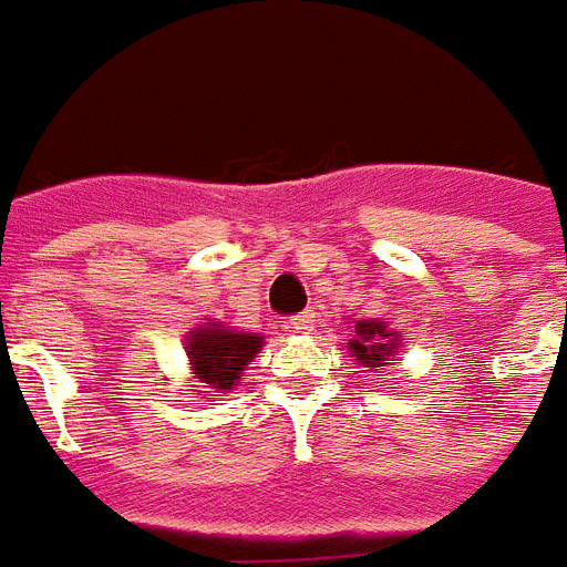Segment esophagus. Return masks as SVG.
Instances as JSON below:
<instances>
[{
  "label": "esophagus",
  "instance_id": "34e87169",
  "mask_svg": "<svg viewBox=\"0 0 567 567\" xmlns=\"http://www.w3.org/2000/svg\"><path fill=\"white\" fill-rule=\"evenodd\" d=\"M313 313L311 311H305V313H297V317H290L288 319V328H293L297 333H311L313 331Z\"/></svg>",
  "mask_w": 567,
  "mask_h": 567
}]
</instances>
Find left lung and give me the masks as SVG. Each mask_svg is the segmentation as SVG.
<instances>
[{"label": "left lung", "mask_w": 567, "mask_h": 567, "mask_svg": "<svg viewBox=\"0 0 567 567\" xmlns=\"http://www.w3.org/2000/svg\"><path fill=\"white\" fill-rule=\"evenodd\" d=\"M348 348H351V353L362 365L382 373V368L391 365L396 351H400V339H396L393 331H388L385 322L362 319V322H357V339H351Z\"/></svg>", "instance_id": "obj_1"}]
</instances>
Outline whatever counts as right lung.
<instances>
[{"mask_svg":"<svg viewBox=\"0 0 567 567\" xmlns=\"http://www.w3.org/2000/svg\"><path fill=\"white\" fill-rule=\"evenodd\" d=\"M259 348L262 337L225 331L223 324L208 322L205 328H196L194 337L188 339V359L196 379L223 393L234 391V382Z\"/></svg>","mask_w":567,"mask_h":567,"instance_id":"add662e5","label":"right lung"}]
</instances>
